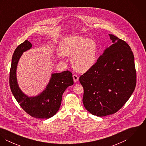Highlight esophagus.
<instances>
[{"instance_id": "1", "label": "esophagus", "mask_w": 146, "mask_h": 146, "mask_svg": "<svg viewBox=\"0 0 146 146\" xmlns=\"http://www.w3.org/2000/svg\"><path fill=\"white\" fill-rule=\"evenodd\" d=\"M72 77H73V79H74V81L75 82H76L78 81V80H79V77H78V76L77 75L74 74L73 76H72Z\"/></svg>"}]
</instances>
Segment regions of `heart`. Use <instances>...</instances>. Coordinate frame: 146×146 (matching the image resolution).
<instances>
[{
    "label": "heart",
    "mask_w": 146,
    "mask_h": 146,
    "mask_svg": "<svg viewBox=\"0 0 146 146\" xmlns=\"http://www.w3.org/2000/svg\"><path fill=\"white\" fill-rule=\"evenodd\" d=\"M63 55L72 56L73 67L78 71L86 72L94 66L97 57V45L93 40L80 36H71L60 44Z\"/></svg>",
    "instance_id": "obj_1"
}]
</instances>
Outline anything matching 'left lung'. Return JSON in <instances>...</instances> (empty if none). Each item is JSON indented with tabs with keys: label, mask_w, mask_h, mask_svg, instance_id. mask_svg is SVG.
<instances>
[{
	"label": "left lung",
	"mask_w": 146,
	"mask_h": 146,
	"mask_svg": "<svg viewBox=\"0 0 146 146\" xmlns=\"http://www.w3.org/2000/svg\"><path fill=\"white\" fill-rule=\"evenodd\" d=\"M109 35L113 44L79 78L85 108L100 117L117 112L131 96L137 83L134 57L130 46L115 35Z\"/></svg>",
	"instance_id": "1"
}]
</instances>
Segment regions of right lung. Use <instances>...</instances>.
Listing matches in <instances>:
<instances>
[{"label":"right lung","mask_w":146,"mask_h":146,"mask_svg":"<svg viewBox=\"0 0 146 146\" xmlns=\"http://www.w3.org/2000/svg\"><path fill=\"white\" fill-rule=\"evenodd\" d=\"M31 47V42L26 40L15 49L9 73V86L15 99L26 113L34 117L49 119L54 116L60 109L64 90L73 85L72 74L69 71L52 74L45 89L37 96L29 97L19 86L16 69L22 53Z\"/></svg>","instance_id":"1"}]
</instances>
